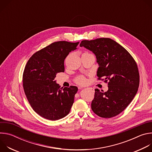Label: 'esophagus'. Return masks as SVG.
<instances>
[{
    "instance_id": "34e87169",
    "label": "esophagus",
    "mask_w": 152,
    "mask_h": 152,
    "mask_svg": "<svg viewBox=\"0 0 152 152\" xmlns=\"http://www.w3.org/2000/svg\"><path fill=\"white\" fill-rule=\"evenodd\" d=\"M82 88H80V89H82ZM91 90H92V88H91Z\"/></svg>"
}]
</instances>
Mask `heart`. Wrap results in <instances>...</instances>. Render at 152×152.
Segmentation results:
<instances>
[{"mask_svg": "<svg viewBox=\"0 0 152 152\" xmlns=\"http://www.w3.org/2000/svg\"><path fill=\"white\" fill-rule=\"evenodd\" d=\"M86 53V52H85ZM76 82L80 85H83L86 83V79L83 76H79L76 78Z\"/></svg>", "mask_w": 152, "mask_h": 152, "instance_id": "1", "label": "heart"}]
</instances>
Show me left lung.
I'll return each instance as SVG.
<instances>
[{"label": "left lung", "mask_w": 152, "mask_h": 152, "mask_svg": "<svg viewBox=\"0 0 152 152\" xmlns=\"http://www.w3.org/2000/svg\"><path fill=\"white\" fill-rule=\"evenodd\" d=\"M80 46L95 54L99 65L98 80L107 83L106 92L95 89L91 110L102 118H110L118 115L138 91L140 74L137 62L123 46L111 38L83 40Z\"/></svg>", "instance_id": "8db88e82"}]
</instances>
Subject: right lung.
Here are the masks:
<instances>
[{
    "label": "right lung",
    "instance_id": "obj_1",
    "mask_svg": "<svg viewBox=\"0 0 152 152\" xmlns=\"http://www.w3.org/2000/svg\"><path fill=\"white\" fill-rule=\"evenodd\" d=\"M79 43L54 42L35 52L26 65L24 91L34 111L43 118L57 120L70 111L78 88L70 86L62 89L54 79L56 74L64 72V60Z\"/></svg>",
    "mask_w": 152,
    "mask_h": 152
}]
</instances>
